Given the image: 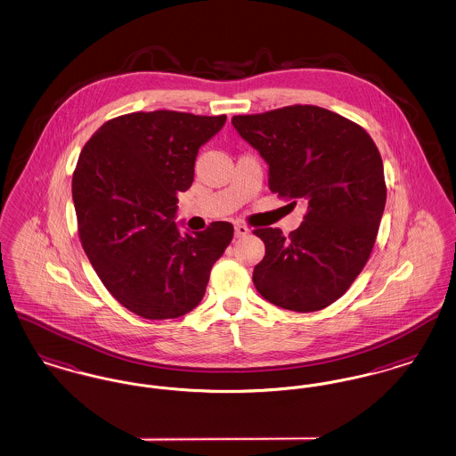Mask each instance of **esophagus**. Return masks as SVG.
Segmentation results:
<instances>
[{"label":"esophagus","mask_w":456,"mask_h":456,"mask_svg":"<svg viewBox=\"0 0 456 456\" xmlns=\"http://www.w3.org/2000/svg\"><path fill=\"white\" fill-rule=\"evenodd\" d=\"M234 231H236V238H244V236L249 234V229L244 224H236Z\"/></svg>","instance_id":"1"}]
</instances>
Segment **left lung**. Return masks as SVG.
Returning <instances> with one entry per match:
<instances>
[{
  "mask_svg": "<svg viewBox=\"0 0 456 456\" xmlns=\"http://www.w3.org/2000/svg\"><path fill=\"white\" fill-rule=\"evenodd\" d=\"M232 125L266 160L270 191L307 207L289 238L253 231L265 242L255 287L283 309L320 311L347 292L376 242L387 203L379 151L362 126L318 106L240 114Z\"/></svg>",
  "mask_w": 456,
  "mask_h": 456,
  "instance_id": "1",
  "label": "left lung"
}]
</instances>
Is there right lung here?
<instances>
[{"instance_id":"right-lung-1","label":"right lung","mask_w":456,"mask_h":456,"mask_svg":"<svg viewBox=\"0 0 456 456\" xmlns=\"http://www.w3.org/2000/svg\"><path fill=\"white\" fill-rule=\"evenodd\" d=\"M227 116L177 110L109 119L78 157L71 191L78 236L112 297L147 320L179 318L201 301L214 263L232 240L229 222L181 234L177 193L193 183L198 149Z\"/></svg>"}]
</instances>
